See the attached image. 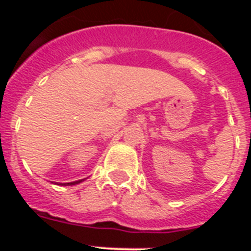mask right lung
<instances>
[{
	"label": "right lung",
	"instance_id": "1",
	"mask_svg": "<svg viewBox=\"0 0 251 251\" xmlns=\"http://www.w3.org/2000/svg\"><path fill=\"white\" fill-rule=\"evenodd\" d=\"M79 182H81V179H80V181H75V182H69V183H64V185L72 186V185H75V183H79Z\"/></svg>",
	"mask_w": 251,
	"mask_h": 251
}]
</instances>
